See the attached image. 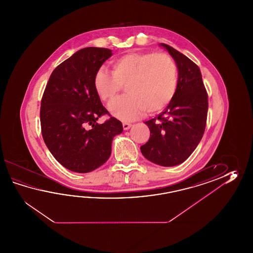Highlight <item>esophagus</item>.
<instances>
[{
  "mask_svg": "<svg viewBox=\"0 0 253 253\" xmlns=\"http://www.w3.org/2000/svg\"><path fill=\"white\" fill-rule=\"evenodd\" d=\"M132 126V125L129 124V123H123V128L124 130H127Z\"/></svg>",
  "mask_w": 253,
  "mask_h": 253,
  "instance_id": "34e87169",
  "label": "esophagus"
}]
</instances>
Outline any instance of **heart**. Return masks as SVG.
I'll use <instances>...</instances> for the list:
<instances>
[{
  "mask_svg": "<svg viewBox=\"0 0 253 253\" xmlns=\"http://www.w3.org/2000/svg\"><path fill=\"white\" fill-rule=\"evenodd\" d=\"M94 89L103 102L110 104L123 86L127 95L114 102L111 113L123 121L161 112L171 103L178 86V69L164 52H133L112 62V73L101 68L93 80Z\"/></svg>",
  "mask_w": 253,
  "mask_h": 253,
  "instance_id": "heart-1",
  "label": "heart"
}]
</instances>
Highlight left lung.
<instances>
[{
  "label": "left lung",
  "instance_id": "obj_1",
  "mask_svg": "<svg viewBox=\"0 0 253 253\" xmlns=\"http://www.w3.org/2000/svg\"><path fill=\"white\" fill-rule=\"evenodd\" d=\"M178 68L176 93L165 111L145 121L150 137L140 149L149 161L174 167L185 161L205 133L208 95L199 67L171 46L161 43Z\"/></svg>",
  "mask_w": 253,
  "mask_h": 253
}]
</instances>
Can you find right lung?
Segmentation results:
<instances>
[{
	"mask_svg": "<svg viewBox=\"0 0 253 253\" xmlns=\"http://www.w3.org/2000/svg\"><path fill=\"white\" fill-rule=\"evenodd\" d=\"M111 49H80L52 71L41 104L43 140L60 165L72 172H88L108 161L114 136L122 123L111 117L94 89L95 73L111 57ZM111 118L103 125L97 119Z\"/></svg>",
	"mask_w": 253,
	"mask_h": 253,
	"instance_id": "1",
	"label": "right lung"
}]
</instances>
